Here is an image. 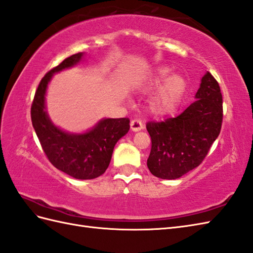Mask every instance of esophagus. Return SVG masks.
I'll return each mask as SVG.
<instances>
[{"label":"esophagus","instance_id":"esophagus-1","mask_svg":"<svg viewBox=\"0 0 253 253\" xmlns=\"http://www.w3.org/2000/svg\"><path fill=\"white\" fill-rule=\"evenodd\" d=\"M130 127L132 131H139L141 129H143V123H142L140 120H132L130 122Z\"/></svg>","mask_w":253,"mask_h":253}]
</instances>
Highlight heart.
I'll return each mask as SVG.
<instances>
[{"mask_svg": "<svg viewBox=\"0 0 253 253\" xmlns=\"http://www.w3.org/2000/svg\"><path fill=\"white\" fill-rule=\"evenodd\" d=\"M169 75V68L160 67L148 81V87L157 88L152 97L150 107L153 113L165 116L172 113L182 101L187 82L182 75Z\"/></svg>", "mask_w": 253, "mask_h": 253, "instance_id": "1", "label": "heart"}]
</instances>
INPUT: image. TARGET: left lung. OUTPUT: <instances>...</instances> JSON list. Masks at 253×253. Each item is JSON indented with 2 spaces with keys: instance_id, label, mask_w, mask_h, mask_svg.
I'll list each match as a JSON object with an SVG mask.
<instances>
[{
  "instance_id": "left-lung-1",
  "label": "left lung",
  "mask_w": 253,
  "mask_h": 253,
  "mask_svg": "<svg viewBox=\"0 0 253 253\" xmlns=\"http://www.w3.org/2000/svg\"><path fill=\"white\" fill-rule=\"evenodd\" d=\"M196 99L176 118L146 124L152 139L147 167L154 176H183L202 163L218 138L222 124V95L209 71L201 79Z\"/></svg>"
}]
</instances>
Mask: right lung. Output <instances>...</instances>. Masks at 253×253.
<instances>
[{"mask_svg": "<svg viewBox=\"0 0 253 253\" xmlns=\"http://www.w3.org/2000/svg\"><path fill=\"white\" fill-rule=\"evenodd\" d=\"M85 53L65 59L44 75L31 108L32 124L42 150L56 169L77 179H93L108 169L114 146L128 132L129 120L103 119L84 133H70L55 126L46 110V92L54 74L79 63Z\"/></svg>", "mask_w": 253, "mask_h": 253, "instance_id": "add662e5", "label": "right lung"}]
</instances>
